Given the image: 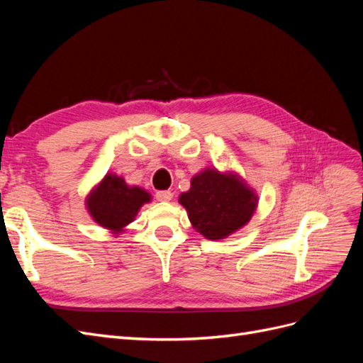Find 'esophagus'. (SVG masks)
<instances>
[{
  "label": "esophagus",
  "mask_w": 363,
  "mask_h": 363,
  "mask_svg": "<svg viewBox=\"0 0 363 363\" xmlns=\"http://www.w3.org/2000/svg\"><path fill=\"white\" fill-rule=\"evenodd\" d=\"M156 199L157 201H162V203H168L172 200V194L169 191H159L156 194Z\"/></svg>",
  "instance_id": "34e87169"
}]
</instances>
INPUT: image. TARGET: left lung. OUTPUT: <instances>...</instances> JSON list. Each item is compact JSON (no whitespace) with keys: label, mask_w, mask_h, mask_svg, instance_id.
<instances>
[{"label":"left lung","mask_w":363,"mask_h":363,"mask_svg":"<svg viewBox=\"0 0 363 363\" xmlns=\"http://www.w3.org/2000/svg\"><path fill=\"white\" fill-rule=\"evenodd\" d=\"M179 203L196 232L223 240L250 223L259 195L236 171L206 167L191 179V188L180 194Z\"/></svg>","instance_id":"1"}]
</instances>
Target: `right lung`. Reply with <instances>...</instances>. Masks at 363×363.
I'll return each mask as SVG.
<instances>
[{
    "label": "right lung",
    "mask_w": 363,
    "mask_h": 363,
    "mask_svg": "<svg viewBox=\"0 0 363 363\" xmlns=\"http://www.w3.org/2000/svg\"><path fill=\"white\" fill-rule=\"evenodd\" d=\"M151 200V194L144 188L128 184L115 172H107L87 192L84 206L94 223L118 238L135 221L140 207Z\"/></svg>",
    "instance_id": "1"
}]
</instances>
